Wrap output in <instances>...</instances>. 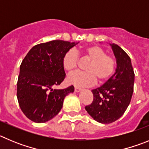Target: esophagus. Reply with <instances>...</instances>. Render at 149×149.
Masks as SVG:
<instances>
[{
  "mask_svg": "<svg viewBox=\"0 0 149 149\" xmlns=\"http://www.w3.org/2000/svg\"><path fill=\"white\" fill-rule=\"evenodd\" d=\"M81 91V88H78V87H75V91L76 92H80Z\"/></svg>",
  "mask_w": 149,
  "mask_h": 149,
  "instance_id": "obj_1",
  "label": "esophagus"
}]
</instances>
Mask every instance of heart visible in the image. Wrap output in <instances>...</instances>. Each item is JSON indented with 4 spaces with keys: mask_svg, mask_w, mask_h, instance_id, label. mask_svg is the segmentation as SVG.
I'll return each mask as SVG.
<instances>
[{
    "mask_svg": "<svg viewBox=\"0 0 149 149\" xmlns=\"http://www.w3.org/2000/svg\"><path fill=\"white\" fill-rule=\"evenodd\" d=\"M81 52L91 61L85 68L86 72L76 71L68 76L70 84L78 87H89L93 85L96 79L103 83L113 76L116 69L115 58L111 55L106 54L105 50L101 47L97 45L86 47ZM78 62L79 54L73 49L68 50L63 56V68L68 73L76 69Z\"/></svg>",
    "mask_w": 149,
    "mask_h": 149,
    "instance_id": "heart-1",
    "label": "heart"
}]
</instances>
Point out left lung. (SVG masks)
<instances>
[{
    "label": "left lung",
    "instance_id": "1",
    "mask_svg": "<svg viewBox=\"0 0 149 149\" xmlns=\"http://www.w3.org/2000/svg\"><path fill=\"white\" fill-rule=\"evenodd\" d=\"M116 59L114 74L100 88L92 90L93 100L85 110L96 121L109 124L120 119L129 105L134 73L131 58L117 45H111Z\"/></svg>",
    "mask_w": 149,
    "mask_h": 149
}]
</instances>
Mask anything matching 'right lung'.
<instances>
[{"label":"right lung","mask_w":149,"mask_h":149,"mask_svg":"<svg viewBox=\"0 0 149 149\" xmlns=\"http://www.w3.org/2000/svg\"><path fill=\"white\" fill-rule=\"evenodd\" d=\"M74 42L54 40L33 47L20 66L17 98L21 111L32 121L42 123L59 113L65 96L74 91L73 85L54 89L64 81L63 56Z\"/></svg>","instance_id":"add662e5"}]
</instances>
